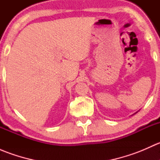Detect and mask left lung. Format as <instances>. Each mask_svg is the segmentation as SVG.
<instances>
[{"label":"left lung","instance_id":"left-lung-1","mask_svg":"<svg viewBox=\"0 0 160 160\" xmlns=\"http://www.w3.org/2000/svg\"><path fill=\"white\" fill-rule=\"evenodd\" d=\"M136 113H137V112H136Z\"/></svg>","mask_w":160,"mask_h":160}]
</instances>
